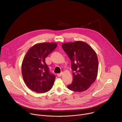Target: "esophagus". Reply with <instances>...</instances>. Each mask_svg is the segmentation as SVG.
<instances>
[{"instance_id":"1","label":"esophagus","mask_w":122,"mask_h":122,"mask_svg":"<svg viewBox=\"0 0 122 122\" xmlns=\"http://www.w3.org/2000/svg\"><path fill=\"white\" fill-rule=\"evenodd\" d=\"M62 74H63V72H61V73H60L57 74V76H58V77H61V76L62 75Z\"/></svg>"}]
</instances>
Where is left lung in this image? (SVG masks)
Here are the masks:
<instances>
[{"mask_svg": "<svg viewBox=\"0 0 122 122\" xmlns=\"http://www.w3.org/2000/svg\"><path fill=\"white\" fill-rule=\"evenodd\" d=\"M62 47L71 60L73 81L67 86L71 91L81 92L87 90L96 80L98 60L94 50L81 41L65 43Z\"/></svg>", "mask_w": 122, "mask_h": 122, "instance_id": "8db88e82", "label": "left lung"}]
</instances>
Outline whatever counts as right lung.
I'll use <instances>...</instances> for the list:
<instances>
[{
  "instance_id": "right-lung-1",
  "label": "right lung",
  "mask_w": 122,
  "mask_h": 122,
  "mask_svg": "<svg viewBox=\"0 0 122 122\" xmlns=\"http://www.w3.org/2000/svg\"><path fill=\"white\" fill-rule=\"evenodd\" d=\"M57 46V44L53 42L37 43L27 52L21 71L24 82L32 91L45 93L51 88L55 76L50 73L45 58Z\"/></svg>"
}]
</instances>
